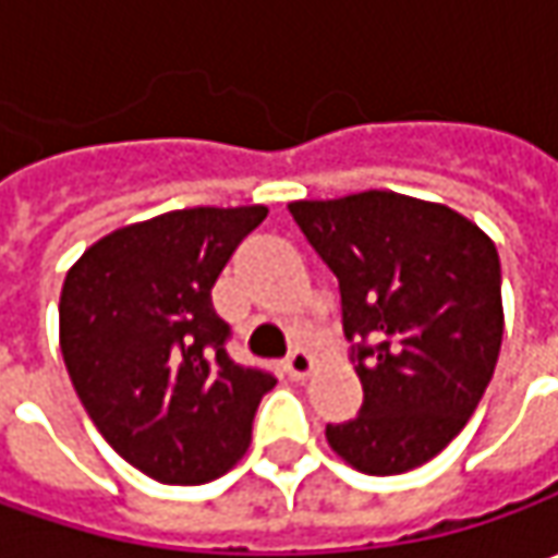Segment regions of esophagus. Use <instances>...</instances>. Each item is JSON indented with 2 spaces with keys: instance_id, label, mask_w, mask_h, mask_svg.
Here are the masks:
<instances>
[{
  "instance_id": "34e87169",
  "label": "esophagus",
  "mask_w": 558,
  "mask_h": 558,
  "mask_svg": "<svg viewBox=\"0 0 558 558\" xmlns=\"http://www.w3.org/2000/svg\"><path fill=\"white\" fill-rule=\"evenodd\" d=\"M286 369L294 381H304V378H311L313 369H316V360H313L307 351H291L289 360H286Z\"/></svg>"
}]
</instances>
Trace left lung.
I'll return each mask as SVG.
<instances>
[{
  "label": "left lung",
  "mask_w": 558,
  "mask_h": 558,
  "mask_svg": "<svg viewBox=\"0 0 558 558\" xmlns=\"http://www.w3.org/2000/svg\"><path fill=\"white\" fill-rule=\"evenodd\" d=\"M341 286L348 338L360 344L363 410L326 440L363 475L435 460L465 428L504 341L500 257L460 210L388 189L291 202Z\"/></svg>",
  "instance_id": "obj_1"
}]
</instances>
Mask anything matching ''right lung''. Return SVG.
I'll list each match as a JSON object with an SVG mask.
<instances>
[{
	"mask_svg": "<svg viewBox=\"0 0 558 558\" xmlns=\"http://www.w3.org/2000/svg\"><path fill=\"white\" fill-rule=\"evenodd\" d=\"M264 204L185 207L101 235L68 269L58 341L101 438L142 475L204 484L245 457L264 369L226 354L210 289Z\"/></svg>",
	"mask_w": 558,
	"mask_h": 558,
	"instance_id": "1",
	"label": "right lung"
}]
</instances>
